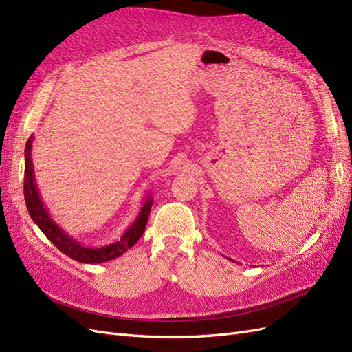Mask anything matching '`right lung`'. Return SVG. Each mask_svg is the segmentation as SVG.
<instances>
[{
    "mask_svg": "<svg viewBox=\"0 0 352 352\" xmlns=\"http://www.w3.org/2000/svg\"><path fill=\"white\" fill-rule=\"evenodd\" d=\"M32 142H34V136L29 138L25 148V201L30 219L36 223V226L42 230V233H44V235L54 243L63 254H66L67 257L85 264H98L114 260L117 257H120V255L124 254L131 247H133L145 230L154 198L150 194L145 197L144 204L140 212H138V217L129 226V229L120 236V239L107 245H101V247H88V245H83L76 238L69 235L65 229H61L57 223L52 220L44 206V202H42L39 189L35 182L34 163H32Z\"/></svg>",
    "mask_w": 352,
    "mask_h": 352,
    "instance_id": "obj_1",
    "label": "right lung"
}]
</instances>
